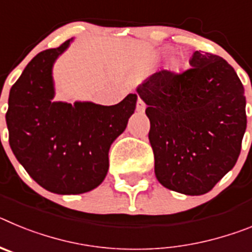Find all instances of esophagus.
Masks as SVG:
<instances>
[{
    "label": "esophagus",
    "mask_w": 252,
    "mask_h": 252,
    "mask_svg": "<svg viewBox=\"0 0 252 252\" xmlns=\"http://www.w3.org/2000/svg\"><path fill=\"white\" fill-rule=\"evenodd\" d=\"M136 111L137 112H144V111H145V103H144V101H142L141 98L137 99Z\"/></svg>",
    "instance_id": "obj_1"
}]
</instances>
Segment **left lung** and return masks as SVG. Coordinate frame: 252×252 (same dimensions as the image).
<instances>
[{"instance_id": "obj_1", "label": "left lung", "mask_w": 252, "mask_h": 252, "mask_svg": "<svg viewBox=\"0 0 252 252\" xmlns=\"http://www.w3.org/2000/svg\"><path fill=\"white\" fill-rule=\"evenodd\" d=\"M183 72L162 69L137 88L148 104L149 140L160 184L187 195L209 192L235 166L246 130V97L235 69L194 51Z\"/></svg>"}]
</instances>
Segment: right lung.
I'll return each mask as SVG.
<instances>
[{
    "mask_svg": "<svg viewBox=\"0 0 252 252\" xmlns=\"http://www.w3.org/2000/svg\"><path fill=\"white\" fill-rule=\"evenodd\" d=\"M70 40L36 55L11 87L6 122L16 159L32 179L58 194L90 192L108 171V150L124 132L136 94L115 106L53 102L51 68Z\"/></svg>",
    "mask_w": 252,
    "mask_h": 252,
    "instance_id": "right-lung-1",
    "label": "right lung"
}]
</instances>
